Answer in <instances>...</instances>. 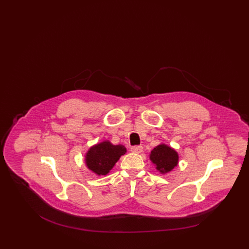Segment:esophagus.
I'll return each mask as SVG.
<instances>
[{"mask_svg": "<svg viewBox=\"0 0 249 249\" xmlns=\"http://www.w3.org/2000/svg\"><path fill=\"white\" fill-rule=\"evenodd\" d=\"M130 151L133 152V153H136V154H139L142 151V146L141 145H138V146H132L130 148Z\"/></svg>", "mask_w": 249, "mask_h": 249, "instance_id": "obj_1", "label": "esophagus"}]
</instances>
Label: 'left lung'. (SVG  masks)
Segmentation results:
<instances>
[{"mask_svg": "<svg viewBox=\"0 0 249 249\" xmlns=\"http://www.w3.org/2000/svg\"><path fill=\"white\" fill-rule=\"evenodd\" d=\"M149 160L160 174L165 175L178 165L179 155L175 148L161 142L150 152Z\"/></svg>", "mask_w": 249, "mask_h": 249, "instance_id": "left-lung-1", "label": "left lung"}]
</instances>
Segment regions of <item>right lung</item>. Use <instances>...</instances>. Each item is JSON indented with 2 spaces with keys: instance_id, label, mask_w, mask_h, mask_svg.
<instances>
[{
  "instance_id": "obj_1",
  "label": "right lung",
  "mask_w": 249,
  "mask_h": 249,
  "mask_svg": "<svg viewBox=\"0 0 249 249\" xmlns=\"http://www.w3.org/2000/svg\"><path fill=\"white\" fill-rule=\"evenodd\" d=\"M126 153L127 149L123 144H113L109 140H105L89 148L85 155V163L96 176H107L120 157Z\"/></svg>"
}]
</instances>
